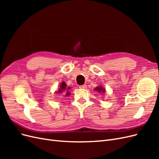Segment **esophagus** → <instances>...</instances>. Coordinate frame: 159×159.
<instances>
[{
  "label": "esophagus",
  "mask_w": 159,
  "mask_h": 159,
  "mask_svg": "<svg viewBox=\"0 0 159 159\" xmlns=\"http://www.w3.org/2000/svg\"><path fill=\"white\" fill-rule=\"evenodd\" d=\"M86 88H87V85H86L85 84L80 86V88H81V89H85Z\"/></svg>",
  "instance_id": "esophagus-1"
}]
</instances>
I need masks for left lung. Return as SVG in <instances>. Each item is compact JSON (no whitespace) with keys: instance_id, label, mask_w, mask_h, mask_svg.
<instances>
[{"instance_id":"left-lung-1","label":"left lung","mask_w":159,"mask_h":159,"mask_svg":"<svg viewBox=\"0 0 159 159\" xmlns=\"http://www.w3.org/2000/svg\"><path fill=\"white\" fill-rule=\"evenodd\" d=\"M95 91H97V92H99V93H105V89L102 87V86H98V87H96L95 88Z\"/></svg>"}]
</instances>
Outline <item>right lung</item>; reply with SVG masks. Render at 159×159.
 Returning <instances> with one entry per match:
<instances>
[{
	"label": "right lung",
	"mask_w": 159,
	"mask_h": 159,
	"mask_svg": "<svg viewBox=\"0 0 159 159\" xmlns=\"http://www.w3.org/2000/svg\"><path fill=\"white\" fill-rule=\"evenodd\" d=\"M70 89V88L67 87L66 84L64 82V81H63V82L60 84V88H59L58 90L56 91V93H64L66 96H69L71 94L70 91H69Z\"/></svg>",
	"instance_id": "add662e5"
}]
</instances>
